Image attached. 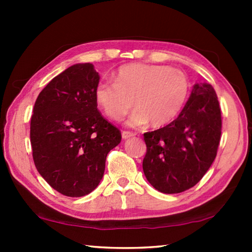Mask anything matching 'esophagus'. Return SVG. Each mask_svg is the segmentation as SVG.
<instances>
[{
  "label": "esophagus",
  "mask_w": 252,
  "mask_h": 252,
  "mask_svg": "<svg viewBox=\"0 0 252 252\" xmlns=\"http://www.w3.org/2000/svg\"><path fill=\"white\" fill-rule=\"evenodd\" d=\"M135 133H133V132H130V131H122V138L123 139H129V138H132V136H134Z\"/></svg>",
  "instance_id": "obj_1"
}]
</instances>
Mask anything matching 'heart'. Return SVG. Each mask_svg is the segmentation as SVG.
<instances>
[{
    "label": "heart",
    "instance_id": "b5f03b06",
    "mask_svg": "<svg viewBox=\"0 0 252 252\" xmlns=\"http://www.w3.org/2000/svg\"><path fill=\"white\" fill-rule=\"evenodd\" d=\"M188 93L189 81L182 71L165 65L130 63L119 67L113 82L97 84L94 96L111 120H122L134 105L136 109L129 125L143 126L150 121L152 126L159 127L179 116Z\"/></svg>",
    "mask_w": 252,
    "mask_h": 252
}]
</instances>
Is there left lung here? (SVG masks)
I'll return each instance as SVG.
<instances>
[{"label":"left lung","instance_id":"left-lung-1","mask_svg":"<svg viewBox=\"0 0 252 252\" xmlns=\"http://www.w3.org/2000/svg\"><path fill=\"white\" fill-rule=\"evenodd\" d=\"M221 111L211 84L194 85L179 117L143 134V172L153 188L180 193L194 187L211 167L221 136Z\"/></svg>","mask_w":252,"mask_h":252}]
</instances>
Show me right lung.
Returning <instances> with one entry per match:
<instances>
[{
  "instance_id": "1",
  "label": "right lung",
  "mask_w": 252,
  "mask_h": 252,
  "mask_svg": "<svg viewBox=\"0 0 252 252\" xmlns=\"http://www.w3.org/2000/svg\"><path fill=\"white\" fill-rule=\"evenodd\" d=\"M100 76L91 63L67 67L40 92L30 125L37 171L66 197H83L99 186L108 153L121 131L97 110Z\"/></svg>"
}]
</instances>
